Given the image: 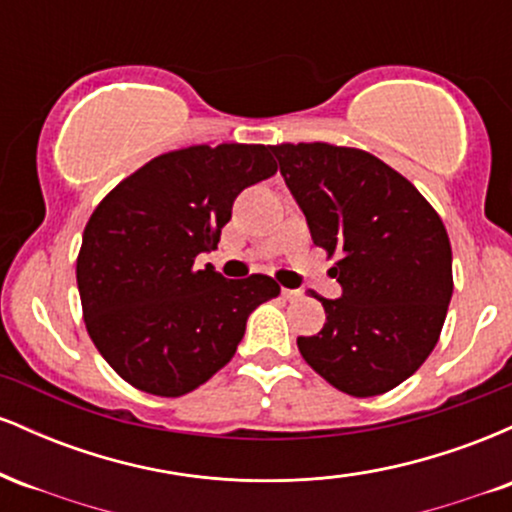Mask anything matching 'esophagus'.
<instances>
[{
    "mask_svg": "<svg viewBox=\"0 0 512 512\" xmlns=\"http://www.w3.org/2000/svg\"><path fill=\"white\" fill-rule=\"evenodd\" d=\"M281 296H284L286 301H301L303 291L301 289H281Z\"/></svg>",
    "mask_w": 512,
    "mask_h": 512,
    "instance_id": "obj_1",
    "label": "esophagus"
}]
</instances>
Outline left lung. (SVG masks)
Masks as SVG:
<instances>
[{"label":"left lung","mask_w":512,"mask_h":512,"mask_svg":"<svg viewBox=\"0 0 512 512\" xmlns=\"http://www.w3.org/2000/svg\"><path fill=\"white\" fill-rule=\"evenodd\" d=\"M313 243L339 255L327 322L298 337L308 366L354 397L383 395L436 346L452 298V250L436 209L411 182L361 149L272 146Z\"/></svg>","instance_id":"left-lung-1"}]
</instances>
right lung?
Here are the masks:
<instances>
[{"label":"right lung","mask_w":512,"mask_h":512,"mask_svg":"<svg viewBox=\"0 0 512 512\" xmlns=\"http://www.w3.org/2000/svg\"><path fill=\"white\" fill-rule=\"evenodd\" d=\"M272 146H187L149 161L98 204L76 260L86 330L137 390L180 397L236 354L272 276L231 279L195 257L216 248L245 187L272 178Z\"/></svg>","instance_id":"right-lung-1"}]
</instances>
